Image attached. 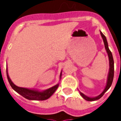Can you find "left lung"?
Instances as JSON below:
<instances>
[{"label":"left lung","mask_w":121,"mask_h":121,"mask_svg":"<svg viewBox=\"0 0 121 121\" xmlns=\"http://www.w3.org/2000/svg\"><path fill=\"white\" fill-rule=\"evenodd\" d=\"M100 35H101L102 37V39L104 41V47L106 48L107 53H108V58H109V72H108V78H107V82H106V86L104 88V91L102 92L99 95L95 97H89V96H86V95H84V93H82V92L80 91V94L85 100H86L87 101H94V100H99L101 98L102 96L104 95V94L106 92L109 88L111 87L113 82V76H114V61H113V56H112V52L110 51L108 47V41H107L106 37L104 35L102 32H100Z\"/></svg>","instance_id":"obj_1"}]
</instances>
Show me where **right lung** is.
Masks as SVG:
<instances>
[{
    "label": "right lung",
    "mask_w": 121,
    "mask_h": 121,
    "mask_svg": "<svg viewBox=\"0 0 121 121\" xmlns=\"http://www.w3.org/2000/svg\"><path fill=\"white\" fill-rule=\"evenodd\" d=\"M6 74L7 78H8V82L12 87V89L28 100H47L52 95L53 93L55 92L56 89H58V86H59V84H57L52 87L44 90V91H38V90H35V89L20 87L15 86L12 82L9 75H8V68H6ZM61 74H62V71H61L60 79H61Z\"/></svg>",
    "instance_id": "1"
}]
</instances>
